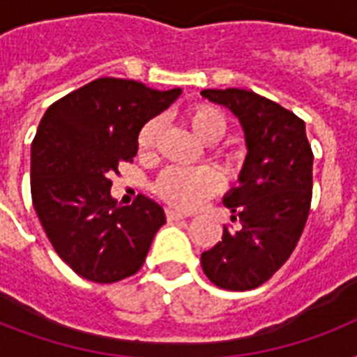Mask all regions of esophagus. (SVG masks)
<instances>
[{"mask_svg": "<svg viewBox=\"0 0 357 357\" xmlns=\"http://www.w3.org/2000/svg\"><path fill=\"white\" fill-rule=\"evenodd\" d=\"M167 220H183V218H187V215L181 211H176V209H167Z\"/></svg>", "mask_w": 357, "mask_h": 357, "instance_id": "34e87169", "label": "esophagus"}]
</instances>
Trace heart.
Listing matches in <instances>:
<instances>
[{
    "instance_id": "heart-1",
    "label": "heart",
    "mask_w": 357,
    "mask_h": 357,
    "mask_svg": "<svg viewBox=\"0 0 357 357\" xmlns=\"http://www.w3.org/2000/svg\"><path fill=\"white\" fill-rule=\"evenodd\" d=\"M185 120L189 122L195 135L204 142H217L228 133L229 120L222 109L215 107L211 103H196L185 113ZM161 131V122L151 119L140 128L137 135V148L140 151H150L157 142ZM211 155L226 165L228 168H235L238 165L237 150L231 148H215ZM155 195L178 209H196L202 204H206L211 196H215L222 189V176L211 167L198 168H167L157 178Z\"/></svg>"
}]
</instances>
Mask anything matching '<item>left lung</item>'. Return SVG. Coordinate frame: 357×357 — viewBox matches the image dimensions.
<instances>
[{
  "label": "left lung",
  "instance_id": "left-lung-1",
  "mask_svg": "<svg viewBox=\"0 0 357 357\" xmlns=\"http://www.w3.org/2000/svg\"><path fill=\"white\" fill-rule=\"evenodd\" d=\"M202 96L237 116L248 146L241 185L224 196L238 228L224 226L222 241L202 254V268L217 287L250 291L298 244L313 196V151L304 120L280 103L244 89H206Z\"/></svg>",
  "mask_w": 357,
  "mask_h": 357
}]
</instances>
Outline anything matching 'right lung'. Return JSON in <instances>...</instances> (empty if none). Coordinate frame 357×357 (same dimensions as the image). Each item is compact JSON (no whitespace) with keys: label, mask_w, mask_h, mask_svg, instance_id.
<instances>
[{"label":"right lung","mask_w":357,"mask_h":357,"mask_svg":"<svg viewBox=\"0 0 357 357\" xmlns=\"http://www.w3.org/2000/svg\"><path fill=\"white\" fill-rule=\"evenodd\" d=\"M179 94L100 77L42 116L31 144L33 206L53 250L77 276L114 283L144 265L165 213L142 195L131 206L116 204L109 178L133 161L140 128Z\"/></svg>","instance_id":"right-lung-1"}]
</instances>
